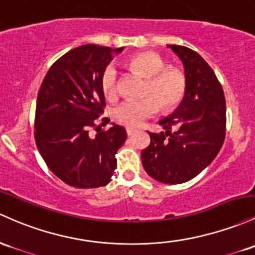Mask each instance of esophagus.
Masks as SVG:
<instances>
[{
    "instance_id": "esophagus-1",
    "label": "esophagus",
    "mask_w": 255,
    "mask_h": 255,
    "mask_svg": "<svg viewBox=\"0 0 255 255\" xmlns=\"http://www.w3.org/2000/svg\"><path fill=\"white\" fill-rule=\"evenodd\" d=\"M126 130H127V134L128 135H133L134 133H135V128H132V127H127L126 128Z\"/></svg>"
}]
</instances>
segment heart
Listing matches in <instances>:
<instances>
[{"label":"heart","instance_id":"b5f03b06","mask_svg":"<svg viewBox=\"0 0 255 255\" xmlns=\"http://www.w3.org/2000/svg\"><path fill=\"white\" fill-rule=\"evenodd\" d=\"M128 65L146 77L142 99L126 100L114 109L113 116L117 122L128 127H136L159 110L168 111L175 108L186 91V75L180 68L167 65L162 55L153 52L139 53L128 60ZM103 92L109 99L117 96V71L108 65L100 78Z\"/></svg>","mask_w":255,"mask_h":255}]
</instances>
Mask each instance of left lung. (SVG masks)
<instances>
[{"mask_svg": "<svg viewBox=\"0 0 255 255\" xmlns=\"http://www.w3.org/2000/svg\"><path fill=\"white\" fill-rule=\"evenodd\" d=\"M168 47L185 68V96L174 113L158 122L166 133L149 132L151 142L141 151V161L155 180L181 184L200 174L222 149L226 103L219 80L198 53L184 46Z\"/></svg>", "mask_w": 255, "mask_h": 255, "instance_id": "obj_1", "label": "left lung"}]
</instances>
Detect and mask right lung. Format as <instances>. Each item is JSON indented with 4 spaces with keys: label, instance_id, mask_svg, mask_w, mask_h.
<instances>
[{
    "label": "right lung",
    "instance_id": "right-lung-1",
    "mask_svg": "<svg viewBox=\"0 0 255 255\" xmlns=\"http://www.w3.org/2000/svg\"><path fill=\"white\" fill-rule=\"evenodd\" d=\"M122 49L85 44L69 50L50 66L38 91L36 145L47 167L70 186H105L117 166L115 155L127 139L125 128L114 123L94 138L88 133L99 127L104 113L103 71Z\"/></svg>",
    "mask_w": 255,
    "mask_h": 255
}]
</instances>
